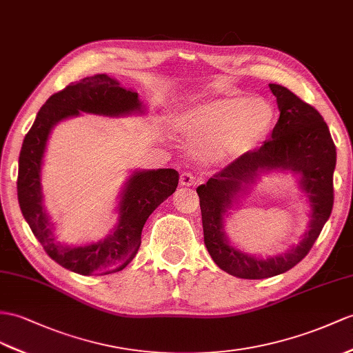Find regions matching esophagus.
I'll return each mask as SVG.
<instances>
[{
  "instance_id": "obj_1",
  "label": "esophagus",
  "mask_w": 353,
  "mask_h": 353,
  "mask_svg": "<svg viewBox=\"0 0 353 353\" xmlns=\"http://www.w3.org/2000/svg\"><path fill=\"white\" fill-rule=\"evenodd\" d=\"M194 184H196V176L192 175L190 172H184L181 178H179V185L181 187H192Z\"/></svg>"
}]
</instances>
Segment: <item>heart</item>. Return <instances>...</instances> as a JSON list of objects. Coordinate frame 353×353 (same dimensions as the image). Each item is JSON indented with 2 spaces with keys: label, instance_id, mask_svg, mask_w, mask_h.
<instances>
[{
  "label": "heart",
  "instance_id": "b5f03b06",
  "mask_svg": "<svg viewBox=\"0 0 353 353\" xmlns=\"http://www.w3.org/2000/svg\"><path fill=\"white\" fill-rule=\"evenodd\" d=\"M274 109L262 99L221 97L199 103L175 117L174 128L201 143L202 156L225 161L250 151L271 130Z\"/></svg>",
  "mask_w": 353,
  "mask_h": 353
}]
</instances>
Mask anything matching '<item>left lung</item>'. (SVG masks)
<instances>
[{
  "label": "left lung",
  "instance_id": "obj_1",
  "mask_svg": "<svg viewBox=\"0 0 353 353\" xmlns=\"http://www.w3.org/2000/svg\"><path fill=\"white\" fill-rule=\"evenodd\" d=\"M270 90L280 110L270 139L196 188L208 253L220 270L238 279H268L294 268L310 252L334 205L332 176L337 152L328 125L319 112L288 88L270 83ZM271 171H290L299 176L300 188L311 205V221L296 246L265 260L244 254L228 243L224 217L257 179Z\"/></svg>",
  "mask_w": 353,
  "mask_h": 353
}]
</instances>
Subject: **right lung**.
<instances>
[{
    "label": "right lung",
    "mask_w": 353,
    "mask_h": 353,
    "mask_svg": "<svg viewBox=\"0 0 353 353\" xmlns=\"http://www.w3.org/2000/svg\"><path fill=\"white\" fill-rule=\"evenodd\" d=\"M87 114L125 117L145 114L137 92L121 87L105 73L83 77L50 96L41 106L19 154L18 201L23 219L50 259L82 276H105L124 270L141 247L145 221L157 206L176 190L175 169L134 170L119 194L118 221L110 234L97 243L70 245L58 241L43 205L41 166L52 128L63 119Z\"/></svg>",
    "instance_id": "right-lung-1"
}]
</instances>
